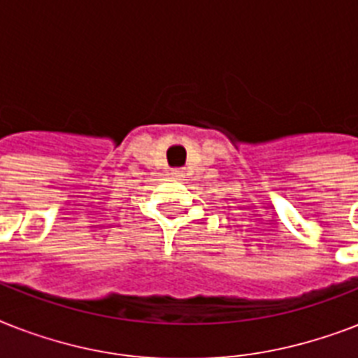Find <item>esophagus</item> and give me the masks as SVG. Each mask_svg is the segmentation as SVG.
Segmentation results:
<instances>
[{
	"instance_id": "34e87169",
	"label": "esophagus",
	"mask_w": 358,
	"mask_h": 358,
	"mask_svg": "<svg viewBox=\"0 0 358 358\" xmlns=\"http://www.w3.org/2000/svg\"><path fill=\"white\" fill-rule=\"evenodd\" d=\"M174 176H182V171H173Z\"/></svg>"
}]
</instances>
